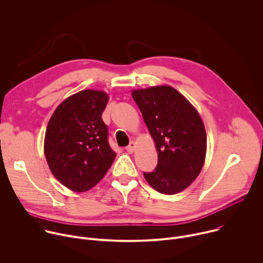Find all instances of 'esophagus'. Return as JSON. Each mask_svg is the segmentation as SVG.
<instances>
[{"label": "esophagus", "instance_id": "esophagus-1", "mask_svg": "<svg viewBox=\"0 0 263 263\" xmlns=\"http://www.w3.org/2000/svg\"><path fill=\"white\" fill-rule=\"evenodd\" d=\"M135 146H136V144H135V142L134 141H131L130 142V144L126 147V149H127V152L128 153H133L134 152V149H135Z\"/></svg>", "mask_w": 263, "mask_h": 263}]
</instances>
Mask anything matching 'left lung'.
<instances>
[{"instance_id":"obj_1","label":"left lung","mask_w":263,"mask_h":263,"mask_svg":"<svg viewBox=\"0 0 263 263\" xmlns=\"http://www.w3.org/2000/svg\"><path fill=\"white\" fill-rule=\"evenodd\" d=\"M132 97L151 134L158 164L144 179L155 191L175 195L187 189L205 162L207 136L198 110L170 85L133 89Z\"/></svg>"}]
</instances>
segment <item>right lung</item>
Segmentation results:
<instances>
[{
	"mask_svg": "<svg viewBox=\"0 0 263 263\" xmlns=\"http://www.w3.org/2000/svg\"><path fill=\"white\" fill-rule=\"evenodd\" d=\"M108 100L103 90H81L61 102L49 121L45 156L54 177L72 192L91 190L117 156L102 120Z\"/></svg>",
	"mask_w": 263,
	"mask_h": 263,
	"instance_id": "right-lung-1",
	"label": "right lung"
}]
</instances>
